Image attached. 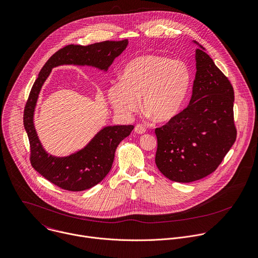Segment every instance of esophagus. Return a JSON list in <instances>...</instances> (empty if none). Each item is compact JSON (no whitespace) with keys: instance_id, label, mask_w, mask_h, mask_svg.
<instances>
[{"instance_id":"obj_1","label":"esophagus","mask_w":258,"mask_h":258,"mask_svg":"<svg viewBox=\"0 0 258 258\" xmlns=\"http://www.w3.org/2000/svg\"><path fill=\"white\" fill-rule=\"evenodd\" d=\"M135 132L137 133V134H140V135H142V134H145V132H146V128L142 125V124H137L136 126H135Z\"/></svg>"}]
</instances>
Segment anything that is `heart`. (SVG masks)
Listing matches in <instances>:
<instances>
[{
	"label": "heart",
	"instance_id": "obj_1",
	"mask_svg": "<svg viewBox=\"0 0 258 258\" xmlns=\"http://www.w3.org/2000/svg\"><path fill=\"white\" fill-rule=\"evenodd\" d=\"M191 85V73L181 59L158 54H145L132 59L121 72V81L110 85L108 100L124 116L139 107L156 122H168L182 109Z\"/></svg>",
	"mask_w": 258,
	"mask_h": 258
}]
</instances>
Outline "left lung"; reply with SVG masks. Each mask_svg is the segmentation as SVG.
<instances>
[{
    "mask_svg": "<svg viewBox=\"0 0 258 258\" xmlns=\"http://www.w3.org/2000/svg\"><path fill=\"white\" fill-rule=\"evenodd\" d=\"M196 79L189 104L155 130V162L172 181L192 182L218 168L236 141L234 90L228 78L197 41Z\"/></svg>",
    "mask_w": 258,
    "mask_h": 258,
    "instance_id": "1",
    "label": "left lung"
}]
</instances>
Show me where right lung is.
I'll use <instances>...</instances> for the list:
<instances>
[{
	"instance_id": "add662e5",
	"label": "right lung",
	"mask_w": 258,
	"mask_h": 258,
	"mask_svg": "<svg viewBox=\"0 0 258 258\" xmlns=\"http://www.w3.org/2000/svg\"><path fill=\"white\" fill-rule=\"evenodd\" d=\"M127 44V39H124L107 40L87 46L67 45L44 63L32 86L23 117L30 144V162L40 175L62 189L82 191L102 181L112 167L118 144L130 136L134 125L104 126L79 151L64 157L50 155L40 143L34 126V111L42 86L51 70L59 66H88L106 73Z\"/></svg>"
}]
</instances>
